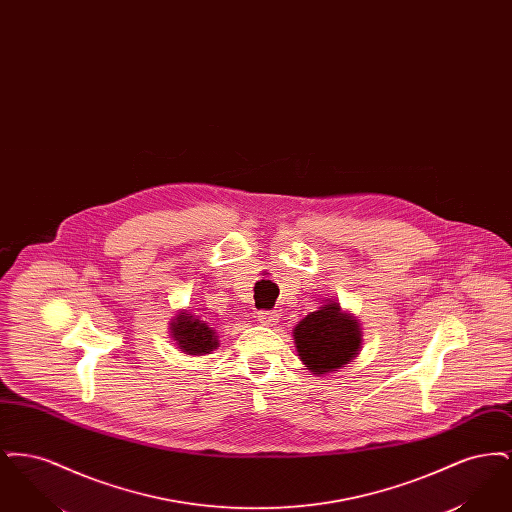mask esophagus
I'll list each match as a JSON object with an SVG mask.
<instances>
[{"instance_id": "1", "label": "esophagus", "mask_w": 512, "mask_h": 512, "mask_svg": "<svg viewBox=\"0 0 512 512\" xmlns=\"http://www.w3.org/2000/svg\"><path fill=\"white\" fill-rule=\"evenodd\" d=\"M259 320L263 322V324H276L278 320H280V313H276V311H263V313H259Z\"/></svg>"}]
</instances>
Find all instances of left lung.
<instances>
[{
  "mask_svg": "<svg viewBox=\"0 0 512 512\" xmlns=\"http://www.w3.org/2000/svg\"><path fill=\"white\" fill-rule=\"evenodd\" d=\"M301 363L315 376H326L351 365L363 347V328L338 301H326L293 328Z\"/></svg>",
  "mask_w": 512,
  "mask_h": 512,
  "instance_id": "1",
  "label": "left lung"
}]
</instances>
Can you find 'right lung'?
<instances>
[{
  "label": "right lung",
  "mask_w": 512,
  "mask_h": 512,
  "mask_svg": "<svg viewBox=\"0 0 512 512\" xmlns=\"http://www.w3.org/2000/svg\"><path fill=\"white\" fill-rule=\"evenodd\" d=\"M171 338L176 347L186 355H209L219 347V336L217 330H213L207 322V315L197 317L188 309L178 311L169 322Z\"/></svg>",
  "instance_id": "1"
}]
</instances>
